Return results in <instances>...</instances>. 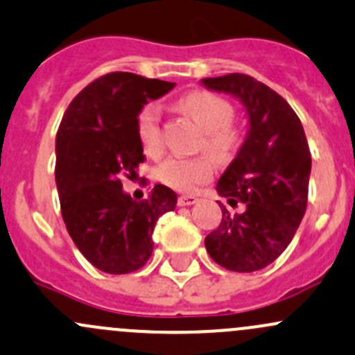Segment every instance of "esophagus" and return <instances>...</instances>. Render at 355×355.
Here are the masks:
<instances>
[{
    "mask_svg": "<svg viewBox=\"0 0 355 355\" xmlns=\"http://www.w3.org/2000/svg\"><path fill=\"white\" fill-rule=\"evenodd\" d=\"M197 200L199 199L196 196H180L178 197V206H192Z\"/></svg>",
    "mask_w": 355,
    "mask_h": 355,
    "instance_id": "obj_1",
    "label": "esophagus"
}]
</instances>
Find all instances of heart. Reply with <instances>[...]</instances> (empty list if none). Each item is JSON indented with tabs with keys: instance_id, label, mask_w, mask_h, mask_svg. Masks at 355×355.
<instances>
[{
	"instance_id": "b5f03b06",
	"label": "heart",
	"mask_w": 355,
	"mask_h": 355,
	"mask_svg": "<svg viewBox=\"0 0 355 355\" xmlns=\"http://www.w3.org/2000/svg\"><path fill=\"white\" fill-rule=\"evenodd\" d=\"M180 107L204 129L202 148H206L211 155L225 162L236 151L240 136L231 125L234 109L225 96L206 89H196L180 100ZM159 121L162 112L156 103H148L137 114V137L144 153L149 156L162 153L163 141ZM212 171L214 162L209 155L193 158L171 156L156 168V178L175 190L192 192L197 185L204 184L212 177Z\"/></svg>"
}]
</instances>
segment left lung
<instances>
[{
    "label": "left lung",
    "mask_w": 355,
    "mask_h": 355,
    "mask_svg": "<svg viewBox=\"0 0 355 355\" xmlns=\"http://www.w3.org/2000/svg\"><path fill=\"white\" fill-rule=\"evenodd\" d=\"M207 89L227 93L243 103L248 130L218 180L223 219L206 236L211 259L233 272L270 266L300 227L308 202L311 153L296 112L279 93L248 74L204 78Z\"/></svg>",
    "instance_id": "left-lung-1"
}]
</instances>
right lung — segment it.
I'll use <instances>...</instances> for the list:
<instances>
[{"label": "right lung", "instance_id": "1", "mask_svg": "<svg viewBox=\"0 0 355 355\" xmlns=\"http://www.w3.org/2000/svg\"><path fill=\"white\" fill-rule=\"evenodd\" d=\"M173 87L134 73H109L81 89L62 115L55 136L62 219L85 259L107 274L143 267L153 253L156 221L177 206V193L166 185L134 200L121 182L144 162L137 114Z\"/></svg>", "mask_w": 355, "mask_h": 355}]
</instances>
